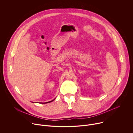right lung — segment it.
Segmentation results:
<instances>
[{"label": "right lung", "instance_id": "1", "mask_svg": "<svg viewBox=\"0 0 133 133\" xmlns=\"http://www.w3.org/2000/svg\"><path fill=\"white\" fill-rule=\"evenodd\" d=\"M55 99H56V98H55V99H54L53 100L51 101H49V102H46V103H41V104H47V103H50V102H51L54 101ZM32 103H34V102H32Z\"/></svg>", "mask_w": 133, "mask_h": 133}]
</instances>
